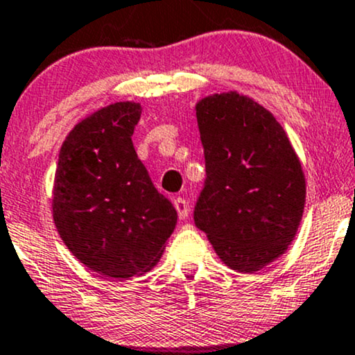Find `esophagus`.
Segmentation results:
<instances>
[{
	"instance_id": "obj_1",
	"label": "esophagus",
	"mask_w": 355,
	"mask_h": 355,
	"mask_svg": "<svg viewBox=\"0 0 355 355\" xmlns=\"http://www.w3.org/2000/svg\"><path fill=\"white\" fill-rule=\"evenodd\" d=\"M174 208L178 211V216L181 218V220H186L189 214V205L188 201H186L184 198H176L174 199Z\"/></svg>"
}]
</instances>
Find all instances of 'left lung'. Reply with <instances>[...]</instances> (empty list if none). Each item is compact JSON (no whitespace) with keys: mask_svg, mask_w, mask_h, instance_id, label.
Wrapping results in <instances>:
<instances>
[{"mask_svg":"<svg viewBox=\"0 0 355 355\" xmlns=\"http://www.w3.org/2000/svg\"><path fill=\"white\" fill-rule=\"evenodd\" d=\"M206 179L194 206L230 268L253 273L285 253L305 205V176L284 127L265 107L228 92L196 105Z\"/></svg>","mask_w":355,"mask_h":355,"instance_id":"obj_1","label":"left lung"}]
</instances>
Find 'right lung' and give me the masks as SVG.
Instances as JSON below:
<instances>
[{
  "mask_svg": "<svg viewBox=\"0 0 355 355\" xmlns=\"http://www.w3.org/2000/svg\"><path fill=\"white\" fill-rule=\"evenodd\" d=\"M139 119L135 102L83 119L67 135L55 173L51 206L63 243L83 265L117 280L149 272L178 223L135 154Z\"/></svg>",
  "mask_w": 355,
  "mask_h": 355,
  "instance_id": "add662e5",
  "label": "right lung"
}]
</instances>
